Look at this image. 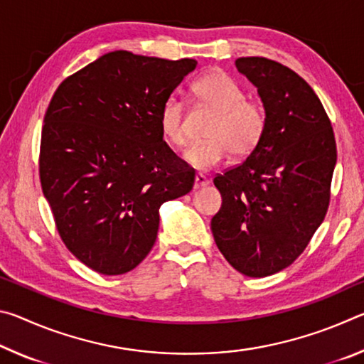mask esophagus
Here are the masks:
<instances>
[{
  "label": "esophagus",
  "instance_id": "esophagus-1",
  "mask_svg": "<svg viewBox=\"0 0 364 364\" xmlns=\"http://www.w3.org/2000/svg\"><path fill=\"white\" fill-rule=\"evenodd\" d=\"M208 183H210V181H208V178H207L205 175H202V173H197V175H196V180H194V188L197 189V188L207 186Z\"/></svg>",
  "mask_w": 364,
  "mask_h": 364
}]
</instances>
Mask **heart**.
<instances>
[{
	"label": "heart",
	"mask_w": 364,
	"mask_h": 364,
	"mask_svg": "<svg viewBox=\"0 0 364 364\" xmlns=\"http://www.w3.org/2000/svg\"><path fill=\"white\" fill-rule=\"evenodd\" d=\"M196 102L210 109L215 117L207 128V141L196 143L184 160L196 170H210L231 154L245 159L257 151L268 127L267 110L260 102L247 100L236 80L226 73L212 72L191 86ZM159 132L165 143L181 149L186 146V110L176 100H168L159 112Z\"/></svg>",
	"instance_id": "1"
}]
</instances>
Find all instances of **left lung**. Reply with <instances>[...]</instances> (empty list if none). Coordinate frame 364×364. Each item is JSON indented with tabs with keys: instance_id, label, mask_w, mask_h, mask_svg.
Returning <instances> with one entry per match:
<instances>
[{
	"instance_id": "obj_1",
	"label": "left lung",
	"mask_w": 364,
	"mask_h": 364,
	"mask_svg": "<svg viewBox=\"0 0 364 364\" xmlns=\"http://www.w3.org/2000/svg\"><path fill=\"white\" fill-rule=\"evenodd\" d=\"M257 86L268 127L257 151L215 175L221 207L212 232L239 273L263 278L297 260L331 202L337 147L331 120L299 73L267 58H239Z\"/></svg>"
}]
</instances>
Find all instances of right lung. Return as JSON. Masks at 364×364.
<instances>
[{
	"label": "right lung",
	"instance_id": "add662e5",
	"mask_svg": "<svg viewBox=\"0 0 364 364\" xmlns=\"http://www.w3.org/2000/svg\"><path fill=\"white\" fill-rule=\"evenodd\" d=\"M194 59L107 53L58 86L45 114L40 181L60 239L96 273L136 268L159 208L188 194L194 168L159 132V112Z\"/></svg>",
	"mask_w": 364,
	"mask_h": 364
}]
</instances>
